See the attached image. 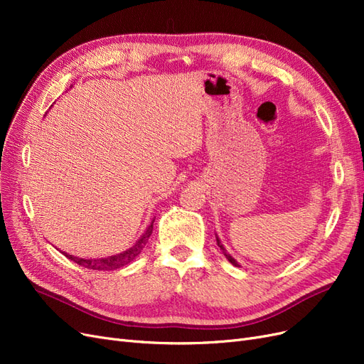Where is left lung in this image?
Here are the masks:
<instances>
[{"label": "left lung", "mask_w": 364, "mask_h": 364, "mask_svg": "<svg viewBox=\"0 0 364 364\" xmlns=\"http://www.w3.org/2000/svg\"><path fill=\"white\" fill-rule=\"evenodd\" d=\"M215 240H217V245H218V247H220V249H222V250H223V253H225V257H226V258H228V261H229V262H230V264H234V266H237V267H240V266H238V262H237V261H235V259H234V258H232V257H230V255H229V253H228V252H226V249H225V247H223V245H222V241H220V240H218V237H217V235H215Z\"/></svg>", "instance_id": "1"}]
</instances>
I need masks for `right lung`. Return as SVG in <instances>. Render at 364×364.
<instances>
[{
  "mask_svg": "<svg viewBox=\"0 0 364 364\" xmlns=\"http://www.w3.org/2000/svg\"><path fill=\"white\" fill-rule=\"evenodd\" d=\"M153 222H155V220H153ZM153 222L149 225V228L146 229V232L141 235V238L136 241L134 246L129 247L124 252L117 253V255L106 257V258L85 259V258H79V257H73V255H70V253H65V252H62V253L68 259L77 262L79 266H82L85 269H91V270H117V269H121V267L127 266L129 262L134 261L139 255L141 250L144 249V246L147 245V241H149V237L153 232Z\"/></svg>",
  "mask_w": 364,
  "mask_h": 364,
  "instance_id": "1",
  "label": "right lung"
}]
</instances>
